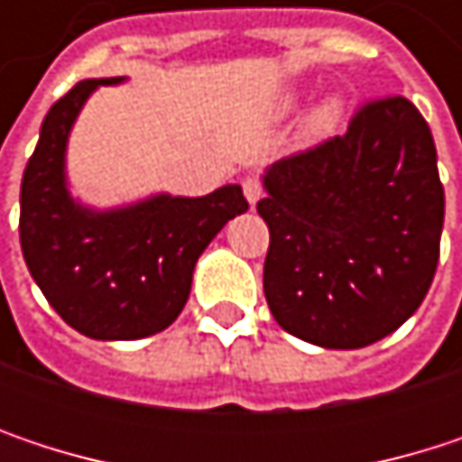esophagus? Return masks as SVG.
I'll list each match as a JSON object with an SVG mask.
<instances>
[{
    "label": "esophagus",
    "mask_w": 462,
    "mask_h": 462,
    "mask_svg": "<svg viewBox=\"0 0 462 462\" xmlns=\"http://www.w3.org/2000/svg\"><path fill=\"white\" fill-rule=\"evenodd\" d=\"M243 195H245V200H248L251 206H256V203L262 200V195H264L262 181H259V179H254V176L243 179Z\"/></svg>",
    "instance_id": "obj_1"
}]
</instances>
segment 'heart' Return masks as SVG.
<instances>
[{
  "mask_svg": "<svg viewBox=\"0 0 462 462\" xmlns=\"http://www.w3.org/2000/svg\"><path fill=\"white\" fill-rule=\"evenodd\" d=\"M297 104H300V96H297V93H291V96H286V98H283L281 109H283V112H294V109H297ZM339 120H342V101H339V98H326L321 106H316V109L310 112V117L305 120V139L308 141L328 139V136L337 131Z\"/></svg>",
  "mask_w": 462,
  "mask_h": 462,
  "instance_id": "b5f03b06",
  "label": "heart"
}]
</instances>
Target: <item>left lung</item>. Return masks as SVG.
<instances>
[{
	"instance_id": "left-lung-1",
	"label": "left lung",
	"mask_w": 462,
	"mask_h": 462,
	"mask_svg": "<svg viewBox=\"0 0 462 462\" xmlns=\"http://www.w3.org/2000/svg\"><path fill=\"white\" fill-rule=\"evenodd\" d=\"M264 297L289 334L366 347L425 300L444 227L428 123L402 96L364 104L345 136L264 171Z\"/></svg>"
}]
</instances>
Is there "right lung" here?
Instances as JSON below:
<instances>
[{"label":"right lung","instance_id":"obj_1","mask_svg":"<svg viewBox=\"0 0 462 462\" xmlns=\"http://www.w3.org/2000/svg\"><path fill=\"white\" fill-rule=\"evenodd\" d=\"M82 79L47 112L21 181V248L52 310L90 339H141L179 319L198 256L230 219L248 211L237 184L206 198L152 195L96 211L71 198L66 143L98 85Z\"/></svg>","mask_w":462,"mask_h":462}]
</instances>
